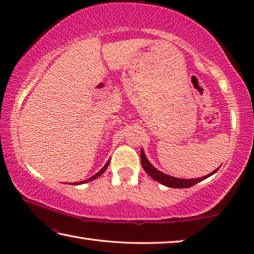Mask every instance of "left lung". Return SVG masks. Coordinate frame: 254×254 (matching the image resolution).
Listing matches in <instances>:
<instances>
[{
    "instance_id": "8db88e82",
    "label": "left lung",
    "mask_w": 254,
    "mask_h": 254,
    "mask_svg": "<svg viewBox=\"0 0 254 254\" xmlns=\"http://www.w3.org/2000/svg\"><path fill=\"white\" fill-rule=\"evenodd\" d=\"M141 163H142V167H143L144 171L150 176V177L156 180V182L165 185V186L170 187V188H188V187H191V186H194L195 184L201 182V180L208 178L209 176L214 175L218 170V168L215 169L213 173L208 174L207 176H204V177H201V178H195V179L176 178V177H173V176L163 174V173H161L160 170L154 168V167L151 165V163H150V161L147 159V157H145L143 149H141Z\"/></svg>"
}]
</instances>
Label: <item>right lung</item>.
Masks as SVG:
<instances>
[{
    "label": "right lung",
    "instance_id": "right-lung-1",
    "mask_svg": "<svg viewBox=\"0 0 254 254\" xmlns=\"http://www.w3.org/2000/svg\"><path fill=\"white\" fill-rule=\"evenodd\" d=\"M109 163H110V160L109 161H107L106 163H105V166L104 167H103V168L100 170V171H98V173H96L95 175H94V176H92V177L91 178H88V179H86V180H83V182H78V183H74V184H72V185H80V184H85V183H88V182H91V180H94V179H96L97 177H100V176L103 174V173H104V171L106 170V168H107V167H109Z\"/></svg>",
    "mask_w": 254,
    "mask_h": 254
}]
</instances>
